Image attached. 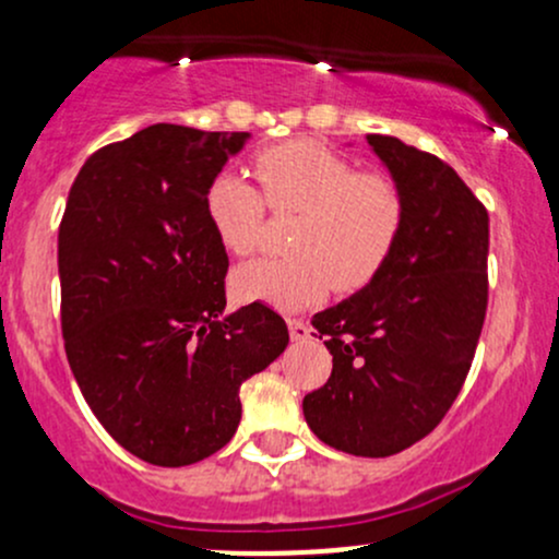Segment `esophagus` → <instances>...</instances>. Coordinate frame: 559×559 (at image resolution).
I'll return each mask as SVG.
<instances>
[{"label": "esophagus", "instance_id": "esophagus-1", "mask_svg": "<svg viewBox=\"0 0 559 559\" xmlns=\"http://www.w3.org/2000/svg\"><path fill=\"white\" fill-rule=\"evenodd\" d=\"M310 325L305 323V320H299V318H288V333H292V338L294 342H305L307 336H310Z\"/></svg>", "mask_w": 559, "mask_h": 559}]
</instances>
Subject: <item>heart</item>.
<instances>
[{"instance_id": "heart-1", "label": "heart", "mask_w": 559, "mask_h": 559, "mask_svg": "<svg viewBox=\"0 0 559 559\" xmlns=\"http://www.w3.org/2000/svg\"><path fill=\"white\" fill-rule=\"evenodd\" d=\"M262 194L297 213L288 258H260L234 273L236 297L299 310L329 292H360L383 271L404 228V194L383 173H355L349 159L312 141H288L254 159ZM239 173L207 189V217L234 254L258 247L265 202Z\"/></svg>"}]
</instances>
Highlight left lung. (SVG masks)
I'll return each instance as SVG.
<instances>
[{"label": "left lung", "mask_w": 559, "mask_h": 559, "mask_svg": "<svg viewBox=\"0 0 559 559\" xmlns=\"http://www.w3.org/2000/svg\"><path fill=\"white\" fill-rule=\"evenodd\" d=\"M404 194V228L368 286L312 316L333 355L301 409L323 444L389 457L439 426L463 389L489 301V213L463 178L394 136H368Z\"/></svg>", "instance_id": "1"}]
</instances>
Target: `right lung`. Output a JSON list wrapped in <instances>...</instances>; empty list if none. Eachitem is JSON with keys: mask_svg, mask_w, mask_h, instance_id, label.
Returning a JSON list of instances; mask_svg holds the SVG:
<instances>
[{"mask_svg": "<svg viewBox=\"0 0 559 559\" xmlns=\"http://www.w3.org/2000/svg\"><path fill=\"white\" fill-rule=\"evenodd\" d=\"M249 133L157 123L86 159L57 239L62 338L96 420L144 463L234 439L239 389L288 346L262 301L226 312L228 254L207 189Z\"/></svg>", "mask_w": 559, "mask_h": 559, "instance_id": "obj_1", "label": "right lung"}]
</instances>
